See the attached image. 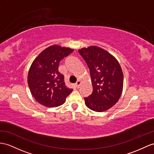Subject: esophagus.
Masks as SVG:
<instances>
[{"label": "esophagus", "mask_w": 154, "mask_h": 154, "mask_svg": "<svg viewBox=\"0 0 154 154\" xmlns=\"http://www.w3.org/2000/svg\"><path fill=\"white\" fill-rule=\"evenodd\" d=\"M81 84H82V82H80V81H77V82H76V87L77 88H79L80 87V85H81Z\"/></svg>", "instance_id": "esophagus-1"}]
</instances>
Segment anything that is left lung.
<instances>
[{
	"instance_id": "obj_1",
	"label": "left lung",
	"mask_w": 154,
	"mask_h": 154,
	"mask_svg": "<svg viewBox=\"0 0 154 154\" xmlns=\"http://www.w3.org/2000/svg\"><path fill=\"white\" fill-rule=\"evenodd\" d=\"M78 52L87 63L93 85L92 93L84 98L85 105L95 112L110 109L118 102L123 91L120 65L113 55L97 46L82 48Z\"/></svg>"
}]
</instances>
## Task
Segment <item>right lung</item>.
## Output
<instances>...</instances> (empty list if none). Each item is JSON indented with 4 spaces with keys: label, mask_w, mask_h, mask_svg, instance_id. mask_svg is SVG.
Instances as JSON below:
<instances>
[{
    "label": "right lung",
    "mask_w": 154,
    "mask_h": 154,
    "mask_svg": "<svg viewBox=\"0 0 154 154\" xmlns=\"http://www.w3.org/2000/svg\"><path fill=\"white\" fill-rule=\"evenodd\" d=\"M73 51V49L54 45L45 49L34 60L29 70L27 82L37 102L50 108L65 103L72 89L66 88L64 76L58 68L61 60Z\"/></svg>",
    "instance_id": "right-lung-1"
}]
</instances>
